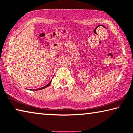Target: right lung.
<instances>
[{
	"label": "right lung",
	"mask_w": 133,
	"mask_h": 133,
	"mask_svg": "<svg viewBox=\"0 0 133 133\" xmlns=\"http://www.w3.org/2000/svg\"><path fill=\"white\" fill-rule=\"evenodd\" d=\"M51 82H52V81H50V83L48 84H47L46 85H45L44 86V87H42V88H40V89H35V90H42V89H44V88H46V87H48L49 85L50 84H51Z\"/></svg>",
	"instance_id": "1"
}]
</instances>
